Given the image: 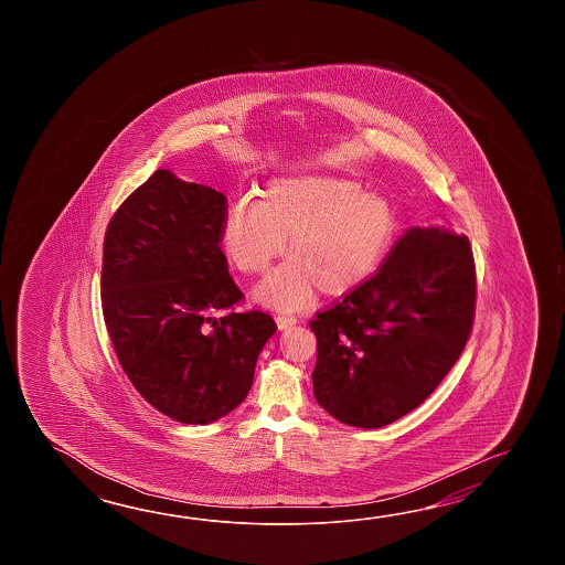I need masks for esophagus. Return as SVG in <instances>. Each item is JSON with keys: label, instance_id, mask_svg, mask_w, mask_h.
Instances as JSON below:
<instances>
[{"label": "esophagus", "instance_id": "obj_1", "mask_svg": "<svg viewBox=\"0 0 565 565\" xmlns=\"http://www.w3.org/2000/svg\"><path fill=\"white\" fill-rule=\"evenodd\" d=\"M275 321H277L278 329L282 331V329H287L290 324L297 323V317H295L292 312H278L277 317H275Z\"/></svg>", "mask_w": 565, "mask_h": 565}]
</instances>
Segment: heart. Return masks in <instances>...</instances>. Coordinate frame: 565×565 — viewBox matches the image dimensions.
<instances>
[{
	"label": "heart",
	"instance_id": "obj_1",
	"mask_svg": "<svg viewBox=\"0 0 565 565\" xmlns=\"http://www.w3.org/2000/svg\"><path fill=\"white\" fill-rule=\"evenodd\" d=\"M396 228L392 204L360 181L331 173H290L268 181L260 200L228 210L222 242L244 275H263L285 253L287 263L256 290L275 309H299L319 287L341 295L372 275Z\"/></svg>",
	"mask_w": 565,
	"mask_h": 565
}]
</instances>
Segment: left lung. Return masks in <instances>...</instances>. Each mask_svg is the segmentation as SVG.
Wrapping results in <instances>:
<instances>
[{
	"label": "left lung",
	"instance_id": "8db88e82",
	"mask_svg": "<svg viewBox=\"0 0 565 565\" xmlns=\"http://www.w3.org/2000/svg\"><path fill=\"white\" fill-rule=\"evenodd\" d=\"M475 305L469 238L409 228L373 277L309 323L319 406L358 428H382L418 408L465 351Z\"/></svg>",
	"mask_w": 565,
	"mask_h": 565
}]
</instances>
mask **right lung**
<instances>
[{
  "mask_svg": "<svg viewBox=\"0 0 565 565\" xmlns=\"http://www.w3.org/2000/svg\"><path fill=\"white\" fill-rule=\"evenodd\" d=\"M228 200L156 173L119 205L103 248L100 302L110 343L135 390L181 424H210L241 406L277 323L236 312L222 230Z\"/></svg>",
  "mask_w": 565,
  "mask_h": 565,
  "instance_id": "right-lung-1",
  "label": "right lung"
}]
</instances>
